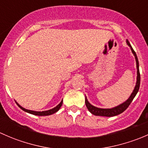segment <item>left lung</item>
Here are the masks:
<instances>
[{"label": "left lung", "mask_w": 148, "mask_h": 148, "mask_svg": "<svg viewBox=\"0 0 148 148\" xmlns=\"http://www.w3.org/2000/svg\"><path fill=\"white\" fill-rule=\"evenodd\" d=\"M127 45L130 47L131 50H132V53L135 56V59H136V63H137V69H138V77H137V83L136 86H135L134 91L132 92V95H130V97H129V99L122 103L120 105L117 106V107H114V108L112 109H101V108H97V107H95L94 106H92V104H90L89 102L87 101L86 98H85V104H86V107H87L88 110L92 114H95L96 116H105V117H113V116L118 115V114H121V113L123 112L125 110H126L127 109V107H129V105L130 104V103L132 102V101L133 100V99L135 98V97L136 96L137 93L139 91V88H140V71H139V62L138 59V56H137L136 53L134 51V49H132V47L131 46L130 44L129 41L127 40Z\"/></svg>", "instance_id": "8db88e82"}]
</instances>
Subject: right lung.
<instances>
[{"label":"right lung","instance_id":"obj_1","mask_svg":"<svg viewBox=\"0 0 148 148\" xmlns=\"http://www.w3.org/2000/svg\"><path fill=\"white\" fill-rule=\"evenodd\" d=\"M62 103H63V100L59 103V104H58L56 107H54V108L51 109V110H48V111H43V112H36V111H31V110H26V109H24L23 107H22L21 106L19 105L18 103H16V104H17V105L18 106V107H20L21 110H23V111L26 112L30 113V114H34V115H38V116H47V115H50V114H54L55 112H57L58 110L60 109V107H62Z\"/></svg>","mask_w":148,"mask_h":148}]
</instances>
